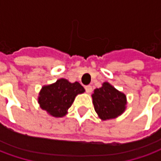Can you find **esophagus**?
I'll return each instance as SVG.
<instances>
[{
    "instance_id": "34e87169",
    "label": "esophagus",
    "mask_w": 161,
    "mask_h": 161,
    "mask_svg": "<svg viewBox=\"0 0 161 161\" xmlns=\"http://www.w3.org/2000/svg\"><path fill=\"white\" fill-rule=\"evenodd\" d=\"M84 89H85V91H86L87 93H90V92H91V91H92V87H91V85H86V86L84 87Z\"/></svg>"
}]
</instances>
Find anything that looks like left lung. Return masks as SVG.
<instances>
[{
  "instance_id": "obj_1",
  "label": "left lung",
  "mask_w": 161,
  "mask_h": 161,
  "mask_svg": "<svg viewBox=\"0 0 161 161\" xmlns=\"http://www.w3.org/2000/svg\"><path fill=\"white\" fill-rule=\"evenodd\" d=\"M92 98L95 110L102 120L115 118L126 108V96L108 83H103L101 88L96 89Z\"/></svg>"
}]
</instances>
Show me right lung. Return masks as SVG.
I'll return each instance as SVG.
<instances>
[{"mask_svg":"<svg viewBox=\"0 0 161 161\" xmlns=\"http://www.w3.org/2000/svg\"><path fill=\"white\" fill-rule=\"evenodd\" d=\"M84 89L79 83H70L66 79H58L56 83L42 88L39 103L42 109L55 117H62L74 102L75 97L84 93Z\"/></svg>","mask_w":161,"mask_h":161,"instance_id":"right-lung-1","label":"right lung"}]
</instances>
